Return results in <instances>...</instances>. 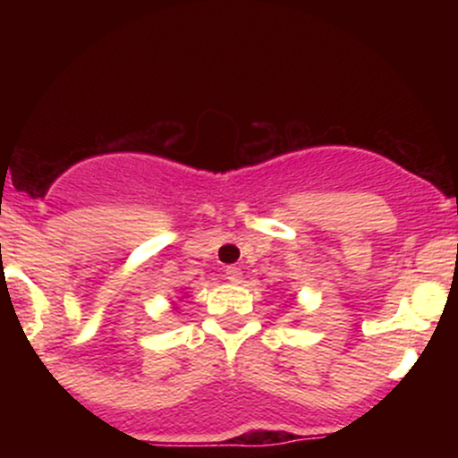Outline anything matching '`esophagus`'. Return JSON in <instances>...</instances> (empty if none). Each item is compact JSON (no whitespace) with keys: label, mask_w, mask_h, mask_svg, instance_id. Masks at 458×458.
Segmentation results:
<instances>
[{"label":"esophagus","mask_w":458,"mask_h":458,"mask_svg":"<svg viewBox=\"0 0 458 458\" xmlns=\"http://www.w3.org/2000/svg\"><path fill=\"white\" fill-rule=\"evenodd\" d=\"M225 280L233 284H241V280H243V273H241L239 267H228V269H225Z\"/></svg>","instance_id":"34e87169"}]
</instances>
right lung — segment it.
<instances>
[{"instance_id": "obj_1", "label": "right lung", "mask_w": 458, "mask_h": 458, "mask_svg": "<svg viewBox=\"0 0 458 458\" xmlns=\"http://www.w3.org/2000/svg\"><path fill=\"white\" fill-rule=\"evenodd\" d=\"M172 308H176V301H172Z\"/></svg>"}]
</instances>
